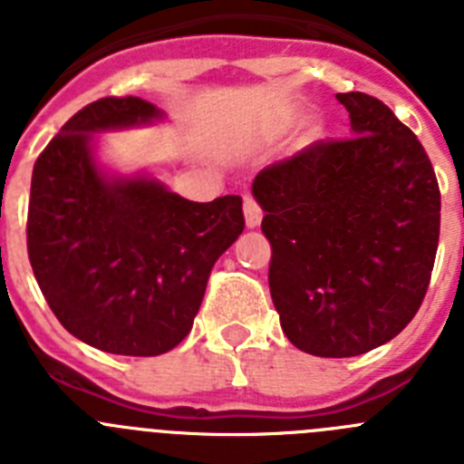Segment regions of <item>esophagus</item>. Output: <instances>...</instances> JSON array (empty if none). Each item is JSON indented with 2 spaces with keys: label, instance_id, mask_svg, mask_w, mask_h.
I'll return each instance as SVG.
<instances>
[{
  "label": "esophagus",
  "instance_id": "1",
  "mask_svg": "<svg viewBox=\"0 0 464 464\" xmlns=\"http://www.w3.org/2000/svg\"><path fill=\"white\" fill-rule=\"evenodd\" d=\"M244 218H246V227H257L262 220V208L257 207V202L251 195L244 197Z\"/></svg>",
  "mask_w": 464,
  "mask_h": 464
}]
</instances>
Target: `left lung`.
Masks as SVG:
<instances>
[{"label": "left lung", "mask_w": 464, "mask_h": 464, "mask_svg": "<svg viewBox=\"0 0 464 464\" xmlns=\"http://www.w3.org/2000/svg\"><path fill=\"white\" fill-rule=\"evenodd\" d=\"M337 100L353 137L311 143L253 181L281 327L321 358L367 353L411 323L441 218L440 183L416 134L372 94Z\"/></svg>", "instance_id": "obj_1"}]
</instances>
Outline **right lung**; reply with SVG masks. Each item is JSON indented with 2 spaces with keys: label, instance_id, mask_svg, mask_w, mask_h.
<instances>
[{
  "label": "right lung",
  "instance_id": "right-lung-1",
  "mask_svg": "<svg viewBox=\"0 0 464 464\" xmlns=\"http://www.w3.org/2000/svg\"><path fill=\"white\" fill-rule=\"evenodd\" d=\"M160 116L139 97L73 113L32 171L27 256L55 318L90 346L160 355L190 332L208 276L244 232L241 197L188 202L153 179L106 181L90 134Z\"/></svg>",
  "mask_w": 464,
  "mask_h": 464
}]
</instances>
